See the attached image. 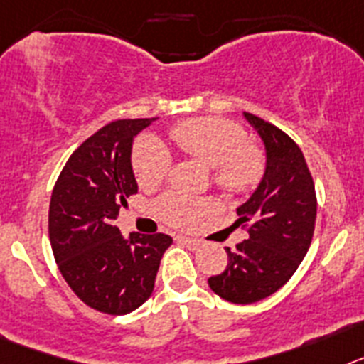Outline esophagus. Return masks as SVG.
<instances>
[{
	"instance_id": "esophagus-1",
	"label": "esophagus",
	"mask_w": 364,
	"mask_h": 364,
	"mask_svg": "<svg viewBox=\"0 0 364 364\" xmlns=\"http://www.w3.org/2000/svg\"><path fill=\"white\" fill-rule=\"evenodd\" d=\"M179 243H183V245H186L188 249H192V251H198V249L201 247V242L200 240H196V238H188V236H178Z\"/></svg>"
}]
</instances>
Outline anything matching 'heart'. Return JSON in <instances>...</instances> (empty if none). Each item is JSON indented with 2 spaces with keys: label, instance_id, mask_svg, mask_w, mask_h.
<instances>
[{
  "label": "heart",
  "instance_id": "obj_1",
  "mask_svg": "<svg viewBox=\"0 0 364 364\" xmlns=\"http://www.w3.org/2000/svg\"><path fill=\"white\" fill-rule=\"evenodd\" d=\"M170 135L183 154L210 166L214 183L230 194L249 192L264 176L262 151L247 143V132L236 122L221 117H198L178 122ZM170 163L168 151L156 139H139L132 156L139 185L151 186L163 181ZM210 210H214V201L178 192L164 194L156 203L157 216L179 229L194 227Z\"/></svg>",
  "mask_w": 364,
  "mask_h": 364
}]
</instances>
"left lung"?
I'll list each match as a JSON object with an SVG mask.
<instances>
[{
	"label": "left lung",
	"instance_id": "left-lung-1",
	"mask_svg": "<svg viewBox=\"0 0 364 364\" xmlns=\"http://www.w3.org/2000/svg\"><path fill=\"white\" fill-rule=\"evenodd\" d=\"M265 146V172L260 185L238 207V225L247 240L235 251L225 247L227 267L208 278L221 299L252 304L273 295L293 277L314 238L317 196L304 154L282 129L252 113H243Z\"/></svg>",
	"mask_w": 364,
	"mask_h": 364
}]
</instances>
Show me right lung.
<instances>
[{"label":"right lung","instance_id":"add662e5","mask_svg":"<svg viewBox=\"0 0 364 364\" xmlns=\"http://www.w3.org/2000/svg\"><path fill=\"white\" fill-rule=\"evenodd\" d=\"M154 119L109 122L80 144L65 163L49 205L55 260L75 295L107 315H126L150 299L168 235L124 238L113 225L137 194L132 144Z\"/></svg>","mask_w":364,"mask_h":364}]
</instances>
